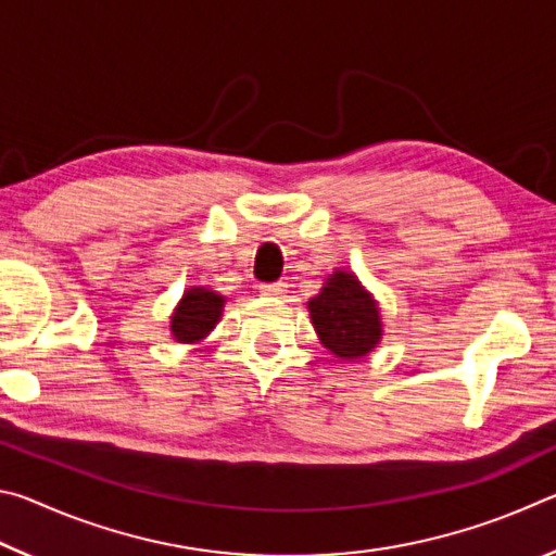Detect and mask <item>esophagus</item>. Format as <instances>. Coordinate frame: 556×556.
<instances>
[{
  "label": "esophagus",
  "mask_w": 556,
  "mask_h": 556,
  "mask_svg": "<svg viewBox=\"0 0 556 556\" xmlns=\"http://www.w3.org/2000/svg\"><path fill=\"white\" fill-rule=\"evenodd\" d=\"M260 291L265 296H281L287 291V285L285 281H275V285H260Z\"/></svg>",
  "instance_id": "obj_1"
}]
</instances>
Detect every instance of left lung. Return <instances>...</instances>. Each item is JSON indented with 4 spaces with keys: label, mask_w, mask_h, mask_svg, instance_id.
Segmentation results:
<instances>
[{
    "label": "left lung",
    "mask_w": 556,
    "mask_h": 556,
    "mask_svg": "<svg viewBox=\"0 0 556 556\" xmlns=\"http://www.w3.org/2000/svg\"><path fill=\"white\" fill-rule=\"evenodd\" d=\"M308 314L318 341L345 361L368 355L382 338L378 301L348 269H336L324 289L308 299Z\"/></svg>",
    "instance_id": "obj_1"
}]
</instances>
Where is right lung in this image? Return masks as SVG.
Returning a JSON list of instances; mask_svg holds the SVG:
<instances>
[{
  "label": "right lung",
  "instance_id": "right-lung-1",
  "mask_svg": "<svg viewBox=\"0 0 556 556\" xmlns=\"http://www.w3.org/2000/svg\"><path fill=\"white\" fill-rule=\"evenodd\" d=\"M225 296L208 287H191L172 316V333L178 343H199L220 321Z\"/></svg>",
  "mask_w": 556,
  "mask_h": 556
}]
</instances>
